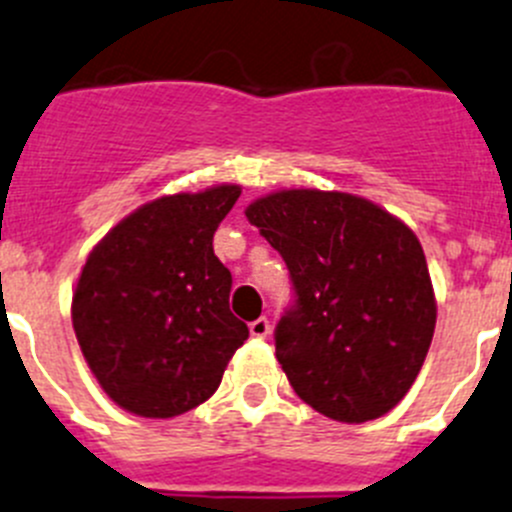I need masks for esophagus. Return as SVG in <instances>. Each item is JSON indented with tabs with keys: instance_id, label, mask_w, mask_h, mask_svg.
<instances>
[{
	"instance_id": "obj_1",
	"label": "esophagus",
	"mask_w": 512,
	"mask_h": 512,
	"mask_svg": "<svg viewBox=\"0 0 512 512\" xmlns=\"http://www.w3.org/2000/svg\"><path fill=\"white\" fill-rule=\"evenodd\" d=\"M250 335L252 337H267L270 335V320L267 317H257L250 322Z\"/></svg>"
}]
</instances>
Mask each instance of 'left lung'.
Returning <instances> with one entry per match:
<instances>
[{
  "label": "left lung",
  "instance_id": "obj_1",
  "mask_svg": "<svg viewBox=\"0 0 512 512\" xmlns=\"http://www.w3.org/2000/svg\"><path fill=\"white\" fill-rule=\"evenodd\" d=\"M245 215L295 285V307L275 327L292 390L337 423L390 413L413 388L438 317L415 232L375 202L335 190H277Z\"/></svg>",
  "mask_w": 512,
  "mask_h": 512
}]
</instances>
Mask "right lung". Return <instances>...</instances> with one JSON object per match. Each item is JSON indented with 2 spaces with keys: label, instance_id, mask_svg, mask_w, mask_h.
Returning a JSON list of instances; mask_svg holds the SVG:
<instances>
[{
  "label": "right lung",
  "instance_id": "add662e5",
  "mask_svg": "<svg viewBox=\"0 0 512 512\" xmlns=\"http://www.w3.org/2000/svg\"><path fill=\"white\" fill-rule=\"evenodd\" d=\"M240 185L157 197L119 220L87 255L72 325L112 403L175 418L212 398L250 330L230 312L232 275L212 237Z\"/></svg>",
  "mask_w": 512,
  "mask_h": 512
}]
</instances>
